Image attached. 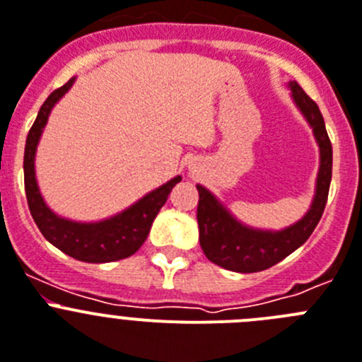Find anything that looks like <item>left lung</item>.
Returning a JSON list of instances; mask_svg holds the SVG:
<instances>
[{
  "label": "left lung",
  "mask_w": 362,
  "mask_h": 362,
  "mask_svg": "<svg viewBox=\"0 0 362 362\" xmlns=\"http://www.w3.org/2000/svg\"><path fill=\"white\" fill-rule=\"evenodd\" d=\"M291 90L294 103L314 129L315 141L321 151L314 202L308 213L298 223L279 233H269V230L249 229L238 223L207 189L197 185L200 194L197 218L202 250L209 262L227 270L259 272L270 269L307 242L323 216L332 180V142L328 139L323 115L319 112L317 104L305 93L298 83H291Z\"/></svg>",
  "instance_id": "left-lung-1"
}]
</instances>
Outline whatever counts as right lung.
Segmentation results:
<instances>
[{
  "instance_id": "1",
  "label": "right lung",
  "mask_w": 362,
  "mask_h": 362,
  "mask_svg": "<svg viewBox=\"0 0 362 362\" xmlns=\"http://www.w3.org/2000/svg\"><path fill=\"white\" fill-rule=\"evenodd\" d=\"M74 79L68 81L61 88L54 90L45 100L41 110L37 113V119L32 124L30 132L25 144V193H27L28 209L35 226L39 227L41 234L47 238L52 245H55L64 254L71 258L81 259L88 263H106L124 259L136 250L141 249L142 243L148 238L151 223L162 205L168 200L171 189L182 180L180 177L169 180L162 187L155 189L149 194H146L142 200L132 205L124 213L117 214L110 220L97 221V223H77V221L64 220V218L55 216L39 194L37 184H35L34 173V157L35 148H37L39 136L47 124L50 110L54 104L70 90Z\"/></svg>"
}]
</instances>
